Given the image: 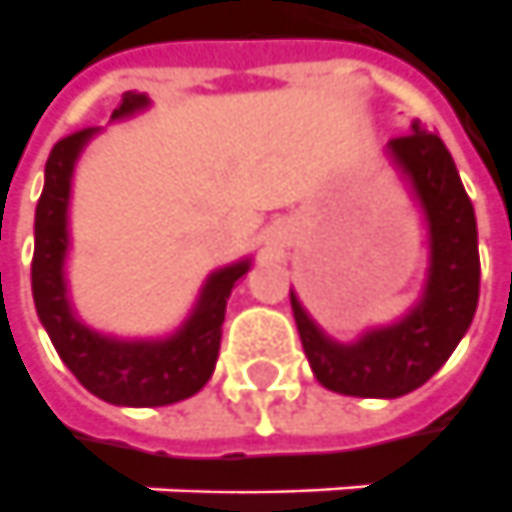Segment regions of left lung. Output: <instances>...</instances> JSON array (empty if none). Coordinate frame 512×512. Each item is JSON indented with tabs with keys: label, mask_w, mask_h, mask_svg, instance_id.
<instances>
[{
	"label": "left lung",
	"mask_w": 512,
	"mask_h": 512,
	"mask_svg": "<svg viewBox=\"0 0 512 512\" xmlns=\"http://www.w3.org/2000/svg\"><path fill=\"white\" fill-rule=\"evenodd\" d=\"M386 154L411 188L428 231V267L417 304L349 344L315 324L296 290H290V304L304 355L324 389L394 400L437 375L471 327L479 304V242L473 205L440 137L414 120L408 135L386 143Z\"/></svg>",
	"instance_id": "1"
}]
</instances>
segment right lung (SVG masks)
I'll return each mask as SVG.
<instances>
[{"label":"right lung","instance_id":"1","mask_svg":"<svg viewBox=\"0 0 512 512\" xmlns=\"http://www.w3.org/2000/svg\"><path fill=\"white\" fill-rule=\"evenodd\" d=\"M152 106L146 92H126L112 120H126ZM101 129H84L58 140L44 166V191L36 205V250H33V301L39 321L81 386L112 406L152 408L180 403L197 394L214 375L222 341V321L236 281L253 259L225 264L202 281L200 296L180 327L163 338H118L84 324L70 301L67 256H70L72 174L81 152Z\"/></svg>","mask_w":512,"mask_h":512}]
</instances>
